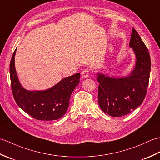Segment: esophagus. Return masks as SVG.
I'll return each mask as SVG.
<instances>
[{"label":"esophagus","mask_w":160,"mask_h":160,"mask_svg":"<svg viewBox=\"0 0 160 160\" xmlns=\"http://www.w3.org/2000/svg\"><path fill=\"white\" fill-rule=\"evenodd\" d=\"M89 72H90V71H89V69H83L82 71V72H81V75H82V76L83 77V78H87L88 76H89Z\"/></svg>","instance_id":"1"}]
</instances>
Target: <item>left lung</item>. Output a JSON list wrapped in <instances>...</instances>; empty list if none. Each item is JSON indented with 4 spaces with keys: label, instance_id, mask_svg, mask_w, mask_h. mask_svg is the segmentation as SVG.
I'll list each match as a JSON object with an SVG mask.
<instances>
[{
    "label": "left lung",
    "instance_id": "8db88e82",
    "mask_svg": "<svg viewBox=\"0 0 160 160\" xmlns=\"http://www.w3.org/2000/svg\"><path fill=\"white\" fill-rule=\"evenodd\" d=\"M129 46L136 56V66L128 77L115 78L98 74V102L101 109L112 117H121L137 108L147 93L151 58L147 46L134 28Z\"/></svg>",
    "mask_w": 160,
    "mask_h": 160
}]
</instances>
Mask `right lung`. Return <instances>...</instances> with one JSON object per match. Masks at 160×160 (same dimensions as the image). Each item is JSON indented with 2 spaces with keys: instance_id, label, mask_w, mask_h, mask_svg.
<instances>
[{
  "instance_id": "1",
  "label": "right lung",
  "mask_w": 160,
  "mask_h": 160,
  "mask_svg": "<svg viewBox=\"0 0 160 160\" xmlns=\"http://www.w3.org/2000/svg\"><path fill=\"white\" fill-rule=\"evenodd\" d=\"M15 53L16 50L10 62L9 72L12 94L16 104L36 120L50 121L62 118L69 106L71 93L80 82V73L64 78L46 91H27L20 85L17 77Z\"/></svg>"
}]
</instances>
